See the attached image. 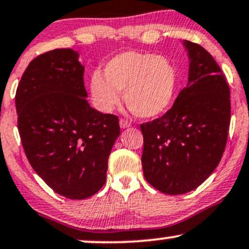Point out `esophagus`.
<instances>
[{
    "label": "esophagus",
    "mask_w": 249,
    "mask_h": 249,
    "mask_svg": "<svg viewBox=\"0 0 249 249\" xmlns=\"http://www.w3.org/2000/svg\"><path fill=\"white\" fill-rule=\"evenodd\" d=\"M130 125L131 123L125 121V119H121V121H119V126H121V128H127L130 127Z\"/></svg>",
    "instance_id": "1"
}]
</instances>
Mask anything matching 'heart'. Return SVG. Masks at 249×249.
Listing matches in <instances>:
<instances>
[{"label":"heart","instance_id":"1","mask_svg":"<svg viewBox=\"0 0 249 249\" xmlns=\"http://www.w3.org/2000/svg\"><path fill=\"white\" fill-rule=\"evenodd\" d=\"M103 75L96 71L89 85L92 103L103 113L121 103L122 91L128 109L143 119L163 115L175 101L178 70L164 56L126 51L107 62Z\"/></svg>","mask_w":249,"mask_h":249}]
</instances>
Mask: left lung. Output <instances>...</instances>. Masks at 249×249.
I'll return each instance as SVG.
<instances>
[{
	"mask_svg": "<svg viewBox=\"0 0 249 249\" xmlns=\"http://www.w3.org/2000/svg\"><path fill=\"white\" fill-rule=\"evenodd\" d=\"M189 59L188 85L172 109L142 124L143 176L167 195L196 189L217 168L227 142L230 87L210 53L183 40Z\"/></svg>",
	"mask_w": 249,
	"mask_h": 249,
	"instance_id": "1",
	"label": "left lung"
}]
</instances>
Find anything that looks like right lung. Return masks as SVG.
Returning a JSON list of instances; mask_svg holds the SVG:
<instances>
[{
    "label": "right lung",
    "instance_id": "add662e5",
    "mask_svg": "<svg viewBox=\"0 0 249 249\" xmlns=\"http://www.w3.org/2000/svg\"><path fill=\"white\" fill-rule=\"evenodd\" d=\"M79 56L71 49L37 56L16 92L26 158L45 183L70 199L88 198L103 187L121 134L118 117L89 106Z\"/></svg>",
    "mask_w": 249,
    "mask_h": 249
}]
</instances>
